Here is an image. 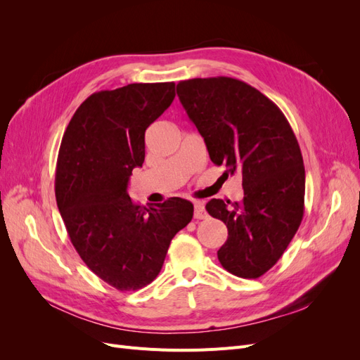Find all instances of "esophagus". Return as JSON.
I'll list each match as a JSON object with an SVG mask.
<instances>
[{
	"mask_svg": "<svg viewBox=\"0 0 360 360\" xmlns=\"http://www.w3.org/2000/svg\"><path fill=\"white\" fill-rule=\"evenodd\" d=\"M193 217L195 219H205L207 212L201 202H193Z\"/></svg>",
	"mask_w": 360,
	"mask_h": 360,
	"instance_id": "34e87169",
	"label": "esophagus"
}]
</instances>
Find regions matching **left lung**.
Listing matches in <instances>:
<instances>
[{
    "label": "left lung",
    "instance_id": "left-lung-1",
    "mask_svg": "<svg viewBox=\"0 0 360 360\" xmlns=\"http://www.w3.org/2000/svg\"><path fill=\"white\" fill-rule=\"evenodd\" d=\"M177 96L214 165L242 172L245 197L205 209L228 228L217 258L230 274L257 279L274 267L299 230L304 167L285 115L269 97L228 76L177 84Z\"/></svg>",
    "mask_w": 360,
    "mask_h": 360
}]
</instances>
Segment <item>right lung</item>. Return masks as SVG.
I'll return each mask as SVG.
<instances>
[{"mask_svg":"<svg viewBox=\"0 0 360 360\" xmlns=\"http://www.w3.org/2000/svg\"><path fill=\"white\" fill-rule=\"evenodd\" d=\"M176 84H129L93 93L64 132L56 197L70 242L94 275L118 291L153 282L172 237L193 216L191 201L172 197L144 207L127 195L143 167L146 130L176 97Z\"/></svg>","mask_w":360,"mask_h":360,"instance_id":"obj_1","label":"right lung"}]
</instances>
